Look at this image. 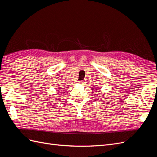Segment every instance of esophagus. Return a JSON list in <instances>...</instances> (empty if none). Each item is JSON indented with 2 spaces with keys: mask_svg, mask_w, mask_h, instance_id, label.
<instances>
[{
  "mask_svg": "<svg viewBox=\"0 0 157 157\" xmlns=\"http://www.w3.org/2000/svg\"><path fill=\"white\" fill-rule=\"evenodd\" d=\"M78 83H79V84H83V83H84V82L82 81V80H80V81H78Z\"/></svg>",
  "mask_w": 157,
  "mask_h": 157,
  "instance_id": "obj_1",
  "label": "esophagus"
}]
</instances>
